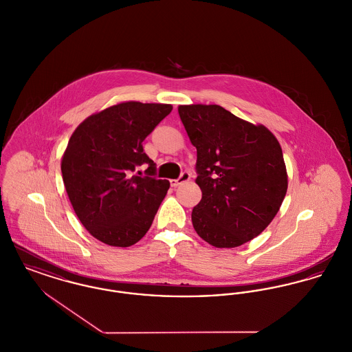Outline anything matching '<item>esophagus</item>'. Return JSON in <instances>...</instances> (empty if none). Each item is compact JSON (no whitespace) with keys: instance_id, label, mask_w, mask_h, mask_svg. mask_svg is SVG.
Listing matches in <instances>:
<instances>
[{"instance_id":"esophagus-1","label":"esophagus","mask_w":352,"mask_h":352,"mask_svg":"<svg viewBox=\"0 0 352 352\" xmlns=\"http://www.w3.org/2000/svg\"><path fill=\"white\" fill-rule=\"evenodd\" d=\"M188 179H190V174L185 171V173H182V174H181V177H179L178 179H171V181H170V185L173 187H177L178 185L185 184V182H187Z\"/></svg>"}]
</instances>
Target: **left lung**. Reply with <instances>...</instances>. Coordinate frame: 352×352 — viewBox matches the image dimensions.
<instances>
[{
  "label": "left lung",
  "mask_w": 352,
  "mask_h": 352,
  "mask_svg": "<svg viewBox=\"0 0 352 352\" xmlns=\"http://www.w3.org/2000/svg\"><path fill=\"white\" fill-rule=\"evenodd\" d=\"M178 113L197 148L195 182L202 190L192 226L214 248H238L269 226L285 199L280 145L265 126L219 104H182Z\"/></svg>",
  "instance_id": "obj_1"
}]
</instances>
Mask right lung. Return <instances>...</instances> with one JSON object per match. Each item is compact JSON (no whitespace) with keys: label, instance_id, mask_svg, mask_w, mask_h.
<instances>
[{"label":"right lung","instance_id":"right-lung-1","mask_svg":"<svg viewBox=\"0 0 352 352\" xmlns=\"http://www.w3.org/2000/svg\"><path fill=\"white\" fill-rule=\"evenodd\" d=\"M171 104L122 102L90 116L63 153V185L85 228L109 246L129 248L151 226L170 187L157 179L142 142ZM147 164L148 177L133 176Z\"/></svg>","mask_w":352,"mask_h":352}]
</instances>
